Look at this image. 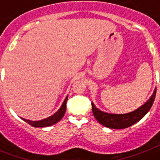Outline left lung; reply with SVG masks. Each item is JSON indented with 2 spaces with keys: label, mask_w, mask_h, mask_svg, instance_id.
I'll list each match as a JSON object with an SVG mask.
<instances>
[{
  "label": "left lung",
  "mask_w": 160,
  "mask_h": 160,
  "mask_svg": "<svg viewBox=\"0 0 160 160\" xmlns=\"http://www.w3.org/2000/svg\"><path fill=\"white\" fill-rule=\"evenodd\" d=\"M156 94V88L153 92L149 100L145 104L140 106L138 109L132 111L130 113H123V114H117V113H105L100 110L95 106L93 103H92V113L97 122L102 126L110 129H125L132 125L135 124L136 122L141 120L151 109L153 105L154 101Z\"/></svg>",
  "instance_id": "8db88e82"
}]
</instances>
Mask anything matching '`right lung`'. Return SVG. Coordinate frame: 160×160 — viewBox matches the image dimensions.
<instances>
[{"instance_id": "1", "label": "right lung", "mask_w": 160, "mask_h": 160, "mask_svg": "<svg viewBox=\"0 0 160 160\" xmlns=\"http://www.w3.org/2000/svg\"><path fill=\"white\" fill-rule=\"evenodd\" d=\"M68 96H67V97L65 98L64 101H63V104H62V105H61L59 110L57 111L56 113H54L53 115L48 117L47 118H44L40 121H30L25 118L22 119L23 121H25L26 122H27L30 126H34V127H47V126H52V125L55 124L58 122H59L61 119L63 118V117L64 116V113L66 112V103L67 101H68Z\"/></svg>"}]
</instances>
